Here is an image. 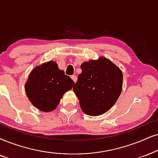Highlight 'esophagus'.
<instances>
[{"label":"esophagus","instance_id":"34e87169","mask_svg":"<svg viewBox=\"0 0 158 158\" xmlns=\"http://www.w3.org/2000/svg\"><path fill=\"white\" fill-rule=\"evenodd\" d=\"M71 79H73V81H74V82H76V81H77V76H76V75L71 76Z\"/></svg>","mask_w":158,"mask_h":158}]
</instances>
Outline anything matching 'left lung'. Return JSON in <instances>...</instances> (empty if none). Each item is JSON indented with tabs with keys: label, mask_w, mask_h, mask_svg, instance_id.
Here are the masks:
<instances>
[{
	"label": "left lung",
	"mask_w": 158,
	"mask_h": 158,
	"mask_svg": "<svg viewBox=\"0 0 158 158\" xmlns=\"http://www.w3.org/2000/svg\"><path fill=\"white\" fill-rule=\"evenodd\" d=\"M73 90L86 114L98 116L113 106L120 95L123 73L110 60L100 57L81 65Z\"/></svg>",
	"instance_id": "left-lung-1"
}]
</instances>
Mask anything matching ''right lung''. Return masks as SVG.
<instances>
[{
    "label": "right lung",
    "instance_id": "right-lung-1",
    "mask_svg": "<svg viewBox=\"0 0 158 158\" xmlns=\"http://www.w3.org/2000/svg\"><path fill=\"white\" fill-rule=\"evenodd\" d=\"M74 81L55 62L49 61L35 68L25 84V92L32 104L39 110L49 112L56 109L65 92Z\"/></svg>",
    "mask_w": 158,
    "mask_h": 158
}]
</instances>
